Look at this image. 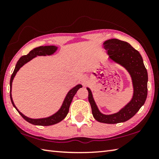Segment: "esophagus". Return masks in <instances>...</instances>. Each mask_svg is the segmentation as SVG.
<instances>
[{
	"instance_id": "1",
	"label": "esophagus",
	"mask_w": 159,
	"mask_h": 159,
	"mask_svg": "<svg viewBox=\"0 0 159 159\" xmlns=\"http://www.w3.org/2000/svg\"><path fill=\"white\" fill-rule=\"evenodd\" d=\"M88 78L86 77V76H83L82 78H81V82L83 83V85H85V84H86V83H87V82H88Z\"/></svg>"
}]
</instances>
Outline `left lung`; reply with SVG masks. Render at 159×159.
<instances>
[{
    "label": "left lung",
    "instance_id": "left-lung-1",
    "mask_svg": "<svg viewBox=\"0 0 159 159\" xmlns=\"http://www.w3.org/2000/svg\"><path fill=\"white\" fill-rule=\"evenodd\" d=\"M104 49L109 60L123 67L130 76L133 93L130 102L119 111L111 114L102 113L94 99L93 93L89 88L88 100L92 109V114L98 121L109 124L123 123L134 116L144 105L147 97L148 74L142 57L138 50L128 43L118 39H109L103 43Z\"/></svg>",
    "mask_w": 159,
    "mask_h": 159
}]
</instances>
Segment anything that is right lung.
I'll list each match as a JSON object with an SVG mask.
<instances>
[{"instance_id":"add662e5","label":"right lung","mask_w":159,"mask_h":159,"mask_svg":"<svg viewBox=\"0 0 159 159\" xmlns=\"http://www.w3.org/2000/svg\"><path fill=\"white\" fill-rule=\"evenodd\" d=\"M58 50V47L55 46V45H45V46H39L36 48H34L33 50H31L28 55H24L22 57L20 58V60L16 64L15 68L14 69V71L10 78V99H11L12 104L13 107H15L16 110L19 112L24 119H25L26 121L30 123L31 124L36 125H43V126H48V125H52L56 123H60L61 121L68 114L69 107L71 104L72 99L74 98V96L76 95V92L80 88H82L81 84H78L74 88H72L68 93H67L66 95L64 98V101L62 102V104L60 107L57 112L55 114L50 116L45 117V118H31L28 116H26L25 114L19 111V109L15 106V104L13 102L12 97V81L14 80V78L15 77L16 74L18 72L21 67H22L25 64L31 61L32 59L36 57L37 56H50L52 55L54 53L57 52Z\"/></svg>"}]
</instances>
